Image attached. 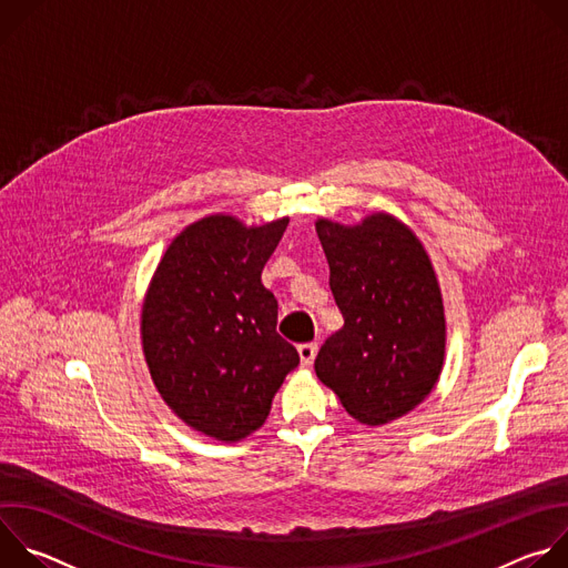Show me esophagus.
Masks as SVG:
<instances>
[{
	"mask_svg": "<svg viewBox=\"0 0 568 568\" xmlns=\"http://www.w3.org/2000/svg\"><path fill=\"white\" fill-rule=\"evenodd\" d=\"M316 351H318V344H316V342L301 344V346H298L301 364H303V366H312V362H314V357H316Z\"/></svg>",
	"mask_w": 568,
	"mask_h": 568,
	"instance_id": "obj_1",
	"label": "esophagus"
}]
</instances>
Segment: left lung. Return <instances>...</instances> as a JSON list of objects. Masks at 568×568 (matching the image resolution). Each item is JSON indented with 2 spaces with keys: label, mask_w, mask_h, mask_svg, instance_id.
Instances as JSON below:
<instances>
[{
  "label": "left lung",
  "mask_w": 568,
  "mask_h": 568,
  "mask_svg": "<svg viewBox=\"0 0 568 568\" xmlns=\"http://www.w3.org/2000/svg\"><path fill=\"white\" fill-rule=\"evenodd\" d=\"M316 233L344 316V328L314 359L316 377L359 423H390L432 393L445 359L443 298L429 256L384 213L359 226L318 220Z\"/></svg>",
  "instance_id": "left-lung-1"
}]
</instances>
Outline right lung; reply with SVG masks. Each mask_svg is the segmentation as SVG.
I'll list each match as a JSON object with an SVG mask.
<instances>
[{
	"label": "right lung",
	"mask_w": 568,
	"mask_h": 568,
	"mask_svg": "<svg viewBox=\"0 0 568 568\" xmlns=\"http://www.w3.org/2000/svg\"><path fill=\"white\" fill-rule=\"evenodd\" d=\"M287 217L247 229L229 215L184 229L161 258L141 314L143 353L169 407L217 440L256 432L296 348L276 333L278 301L261 274Z\"/></svg>",
	"instance_id": "add662e5"
}]
</instances>
